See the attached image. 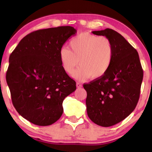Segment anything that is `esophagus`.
Here are the masks:
<instances>
[{"label": "esophagus", "instance_id": "esophagus-1", "mask_svg": "<svg viewBox=\"0 0 152 152\" xmlns=\"http://www.w3.org/2000/svg\"><path fill=\"white\" fill-rule=\"evenodd\" d=\"M76 87H77V88H81L82 84L80 82H77V83H76Z\"/></svg>", "mask_w": 152, "mask_h": 152}]
</instances>
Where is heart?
I'll return each instance as SVG.
<instances>
[{
	"instance_id": "heart-1",
	"label": "heart",
	"mask_w": 152,
	"mask_h": 152,
	"mask_svg": "<svg viewBox=\"0 0 152 152\" xmlns=\"http://www.w3.org/2000/svg\"><path fill=\"white\" fill-rule=\"evenodd\" d=\"M69 44L71 50L62 47L59 50V58L68 74H72L79 63L81 66L73 74L74 78L79 81H85L91 76L99 78L109 70L114 54L109 38L83 33L73 38Z\"/></svg>"
}]
</instances>
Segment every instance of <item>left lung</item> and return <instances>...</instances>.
<instances>
[{"mask_svg": "<svg viewBox=\"0 0 152 152\" xmlns=\"http://www.w3.org/2000/svg\"><path fill=\"white\" fill-rule=\"evenodd\" d=\"M92 33L109 38L114 54L107 72L83 84L87 114L96 124L109 127L123 121L137 106L143 69L137 50L121 34L110 28Z\"/></svg>", "mask_w": 152, "mask_h": 152, "instance_id": "obj_1", "label": "left lung"}]
</instances>
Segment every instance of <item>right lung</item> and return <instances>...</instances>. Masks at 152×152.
I'll return each instance as SVG.
<instances>
[{
	"label": "right lung",
	"mask_w": 152,
	"mask_h": 152,
	"mask_svg": "<svg viewBox=\"0 0 152 152\" xmlns=\"http://www.w3.org/2000/svg\"><path fill=\"white\" fill-rule=\"evenodd\" d=\"M71 26L38 30L19 42L9 57L6 81L18 114L38 126L55 123L62 103L76 90V81L64 70L59 50L76 34Z\"/></svg>",
	"instance_id": "obj_1"
}]
</instances>
